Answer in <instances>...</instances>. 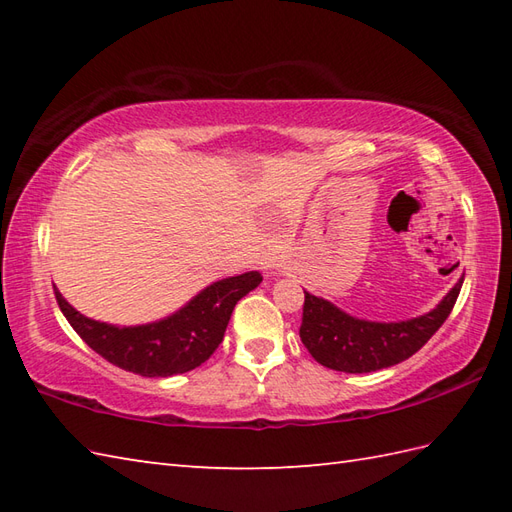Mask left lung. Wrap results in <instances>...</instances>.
I'll use <instances>...</instances> for the list:
<instances>
[{"label":"left lung","mask_w":512,"mask_h":512,"mask_svg":"<svg viewBox=\"0 0 512 512\" xmlns=\"http://www.w3.org/2000/svg\"><path fill=\"white\" fill-rule=\"evenodd\" d=\"M462 281L447 292L436 310L398 323L350 317L334 303L306 292L299 336L314 361L325 367L345 374L378 372L407 361L440 330L458 301Z\"/></svg>","instance_id":"left-lung-1"}]
</instances>
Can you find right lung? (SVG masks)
I'll use <instances>...</instances> for the list:
<instances>
[{
  "label": "right lung",
  "instance_id": "1",
  "mask_svg": "<svg viewBox=\"0 0 512 512\" xmlns=\"http://www.w3.org/2000/svg\"><path fill=\"white\" fill-rule=\"evenodd\" d=\"M259 284L262 275L257 270L215 281L171 317L134 328H118L83 317L61 297L57 288L54 297L74 332L105 361L125 372L165 378L191 372L209 361L224 339L235 303Z\"/></svg>",
  "mask_w": 512,
  "mask_h": 512
}]
</instances>
